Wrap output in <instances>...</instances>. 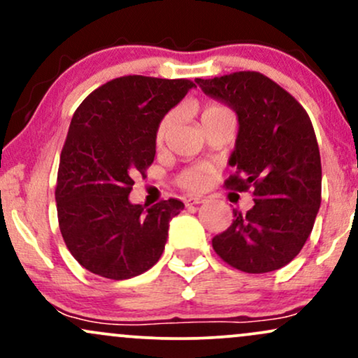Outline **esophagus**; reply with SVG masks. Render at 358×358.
<instances>
[{
	"instance_id": "esophagus-1",
	"label": "esophagus",
	"mask_w": 358,
	"mask_h": 358,
	"mask_svg": "<svg viewBox=\"0 0 358 358\" xmlns=\"http://www.w3.org/2000/svg\"><path fill=\"white\" fill-rule=\"evenodd\" d=\"M185 203H187V205H200V203H205V199H203V196H190V199L185 200Z\"/></svg>"
}]
</instances>
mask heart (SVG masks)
<instances>
[{"label":"heart","mask_w":358,"mask_h":358,"mask_svg":"<svg viewBox=\"0 0 358 358\" xmlns=\"http://www.w3.org/2000/svg\"><path fill=\"white\" fill-rule=\"evenodd\" d=\"M222 114H231L225 106L217 104V102H210L207 104L202 110V121H207V119L222 116ZM176 117H178V113L176 110H170V113L163 116L162 121H159L158 127H156V145H163L168 134H170L171 127L175 126ZM208 183V171L207 168L203 166H192L187 168L182 175L178 176V185L185 190L190 192H199L205 188V185Z\"/></svg>","instance_id":"obj_1"}]
</instances>
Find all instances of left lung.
<instances>
[{
	"instance_id": "obj_1",
	"label": "left lung",
	"mask_w": 358,
	"mask_h": 358,
	"mask_svg": "<svg viewBox=\"0 0 358 358\" xmlns=\"http://www.w3.org/2000/svg\"><path fill=\"white\" fill-rule=\"evenodd\" d=\"M207 96L239 119L225 187L252 188L254 207L234 210L232 225L212 239L232 268L250 274L276 271L303 249L322 203V159L310 116L281 85L259 72L195 79Z\"/></svg>"
}]
</instances>
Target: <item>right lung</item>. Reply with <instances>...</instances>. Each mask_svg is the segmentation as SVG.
<instances>
[{"instance_id": "obj_1", "label": "right lung", "mask_w": 358, "mask_h": 358, "mask_svg": "<svg viewBox=\"0 0 358 358\" xmlns=\"http://www.w3.org/2000/svg\"><path fill=\"white\" fill-rule=\"evenodd\" d=\"M195 87L188 79L124 76L90 92L73 113L62 148L55 202L59 227L76 261L108 279H129L158 262L176 199L153 207L129 202L134 175L156 153V127Z\"/></svg>"}]
</instances>
